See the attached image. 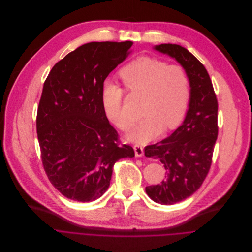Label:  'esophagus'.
<instances>
[{"label":"esophagus","mask_w":252,"mask_h":252,"mask_svg":"<svg viewBox=\"0 0 252 252\" xmlns=\"http://www.w3.org/2000/svg\"><path fill=\"white\" fill-rule=\"evenodd\" d=\"M134 150H135V155L136 157H142L144 154V149L142 146L136 144L134 145Z\"/></svg>","instance_id":"obj_1"}]
</instances>
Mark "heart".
Listing matches in <instances>:
<instances>
[{
	"instance_id": "obj_1",
	"label": "heart",
	"mask_w": 252,
	"mask_h": 252,
	"mask_svg": "<svg viewBox=\"0 0 252 252\" xmlns=\"http://www.w3.org/2000/svg\"><path fill=\"white\" fill-rule=\"evenodd\" d=\"M127 89L145 95L142 114L145 116L129 133L128 138L145 143L161 133L172 130L184 120L190 99V81L186 69L152 57H140L120 70ZM125 90L111 82L104 84L102 107L108 120L122 131L133 125L123 109Z\"/></svg>"
}]
</instances>
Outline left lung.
I'll return each mask as SVG.
<instances>
[{
    "mask_svg": "<svg viewBox=\"0 0 252 252\" xmlns=\"http://www.w3.org/2000/svg\"><path fill=\"white\" fill-rule=\"evenodd\" d=\"M155 49L174 58L190 81L189 110L183 124L161 142L145 147V156L158 159L166 173L161 184L146 187V192L158 204L174 205L194 193L208 176L219 133V104L206 67L187 48L162 43Z\"/></svg>",
    "mask_w": 252,
    "mask_h": 252,
    "instance_id": "left-lung-1",
    "label": "left lung"
}]
</instances>
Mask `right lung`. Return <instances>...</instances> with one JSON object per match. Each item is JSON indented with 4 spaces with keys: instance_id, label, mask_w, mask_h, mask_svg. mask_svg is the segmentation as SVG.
Instances as JSON below:
<instances>
[{
    "instance_id": "add662e5",
    "label": "right lung",
    "mask_w": 252,
    "mask_h": 252,
    "mask_svg": "<svg viewBox=\"0 0 252 252\" xmlns=\"http://www.w3.org/2000/svg\"><path fill=\"white\" fill-rule=\"evenodd\" d=\"M132 41L85 43L55 64L37 107L36 133L45 174L67 198L92 202L108 189L114 164L135 156L109 123L101 93Z\"/></svg>"
}]
</instances>
